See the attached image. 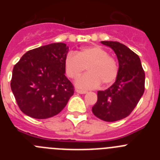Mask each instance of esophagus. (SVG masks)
Returning <instances> with one entry per match:
<instances>
[{
  "instance_id": "obj_1",
  "label": "esophagus",
  "mask_w": 160,
  "mask_h": 160,
  "mask_svg": "<svg viewBox=\"0 0 160 160\" xmlns=\"http://www.w3.org/2000/svg\"><path fill=\"white\" fill-rule=\"evenodd\" d=\"M76 92L78 93V94H87V90H76Z\"/></svg>"
}]
</instances>
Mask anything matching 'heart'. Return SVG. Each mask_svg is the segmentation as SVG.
I'll list each match as a JSON object with an SVG mask.
<instances>
[{"instance_id":"1","label":"heart","mask_w":160,"mask_h":160,"mask_svg":"<svg viewBox=\"0 0 160 160\" xmlns=\"http://www.w3.org/2000/svg\"><path fill=\"white\" fill-rule=\"evenodd\" d=\"M87 68L86 73L76 82V86L81 89H92L100 83L107 86L116 79L118 65L116 59L108 55L105 49L99 46L83 47L74 53H69L64 61L66 75L71 79H77Z\"/></svg>"}]
</instances>
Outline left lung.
I'll list each match as a JSON object with an SVG mask.
<instances>
[{
    "label": "left lung",
    "instance_id": "left-lung-1",
    "mask_svg": "<svg viewBox=\"0 0 160 160\" xmlns=\"http://www.w3.org/2000/svg\"><path fill=\"white\" fill-rule=\"evenodd\" d=\"M101 43L114 50L119 67L114 84L98 91L92 112L103 121L114 122L128 117L138 104L145 89V73L139 57L125 45L111 41Z\"/></svg>",
    "mask_w": 160,
    "mask_h": 160
}]
</instances>
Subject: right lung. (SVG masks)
<instances>
[{
	"instance_id": "obj_1",
	"label": "right lung",
	"mask_w": 160,
	"mask_h": 160,
	"mask_svg": "<svg viewBox=\"0 0 160 160\" xmlns=\"http://www.w3.org/2000/svg\"><path fill=\"white\" fill-rule=\"evenodd\" d=\"M69 51L65 43H52L25 53L12 70L11 90L20 110L31 118H51L66 106L74 92L65 75Z\"/></svg>"
}]
</instances>
